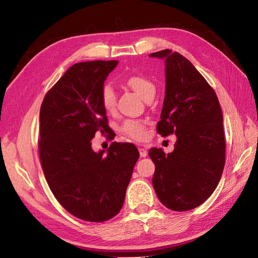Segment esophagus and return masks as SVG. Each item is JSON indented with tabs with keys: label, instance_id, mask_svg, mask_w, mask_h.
Here are the masks:
<instances>
[{
	"label": "esophagus",
	"instance_id": "obj_1",
	"mask_svg": "<svg viewBox=\"0 0 258 258\" xmlns=\"http://www.w3.org/2000/svg\"><path fill=\"white\" fill-rule=\"evenodd\" d=\"M139 152H140V157H146L147 155V151L143 147H140L139 148Z\"/></svg>",
	"mask_w": 258,
	"mask_h": 258
}]
</instances>
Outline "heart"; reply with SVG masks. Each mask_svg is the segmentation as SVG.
<instances>
[{
  "label": "heart",
  "instance_id": "1",
  "mask_svg": "<svg viewBox=\"0 0 258 258\" xmlns=\"http://www.w3.org/2000/svg\"><path fill=\"white\" fill-rule=\"evenodd\" d=\"M126 85L132 90H135L138 95L144 100L154 98L156 88L154 83L148 80L144 75H132L126 80ZM100 102L104 111L107 113H113L116 110L117 98L114 89L110 86H105L101 90ZM121 132L131 140H142L146 135L145 121L140 119H127L122 123Z\"/></svg>",
  "mask_w": 258,
  "mask_h": 258
}]
</instances>
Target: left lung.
<instances>
[{
	"label": "left lung",
	"mask_w": 258,
	"mask_h": 258,
	"mask_svg": "<svg viewBox=\"0 0 258 258\" xmlns=\"http://www.w3.org/2000/svg\"><path fill=\"white\" fill-rule=\"evenodd\" d=\"M150 56L163 58L166 66L157 132L177 138L172 153L148 151L155 163L152 182L163 206L183 212L204 204L220 182L226 151L223 114L214 89L189 60L170 49Z\"/></svg>",
	"instance_id": "1"
}]
</instances>
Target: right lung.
I'll use <instances>...</instances> for the list:
<instances>
[{
	"label": "right lung",
	"mask_w": 258,
	"mask_h": 258,
	"mask_svg": "<svg viewBox=\"0 0 258 258\" xmlns=\"http://www.w3.org/2000/svg\"><path fill=\"white\" fill-rule=\"evenodd\" d=\"M117 60L80 62L46 93L40 110L38 154L53 196L69 213L100 223L118 214L139 159L131 143L95 153L91 140L107 134L100 95Z\"/></svg>",
	"instance_id": "1"
}]
</instances>
